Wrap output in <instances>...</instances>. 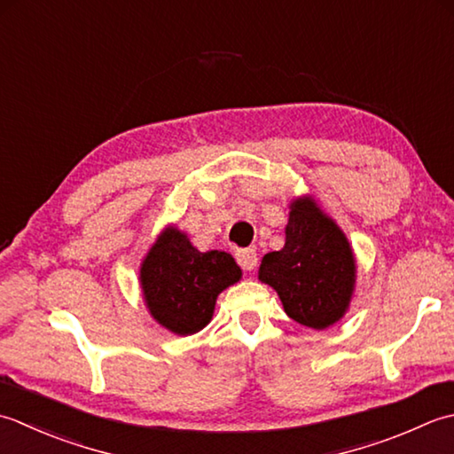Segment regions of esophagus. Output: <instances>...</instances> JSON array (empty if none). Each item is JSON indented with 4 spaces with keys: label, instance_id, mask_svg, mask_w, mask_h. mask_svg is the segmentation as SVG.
Here are the masks:
<instances>
[{
    "label": "esophagus",
    "instance_id": "1",
    "mask_svg": "<svg viewBox=\"0 0 454 454\" xmlns=\"http://www.w3.org/2000/svg\"><path fill=\"white\" fill-rule=\"evenodd\" d=\"M237 262L239 266L243 268V270H254L256 264H258V256L254 248H243V251L237 253Z\"/></svg>",
    "mask_w": 454,
    "mask_h": 454
}]
</instances>
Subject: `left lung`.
<instances>
[{"mask_svg": "<svg viewBox=\"0 0 454 454\" xmlns=\"http://www.w3.org/2000/svg\"><path fill=\"white\" fill-rule=\"evenodd\" d=\"M258 280L272 286L284 311L311 329H327L348 309L356 282L343 231L308 196L290 203L282 251L264 254Z\"/></svg>", "mask_w": 454, "mask_h": 454, "instance_id": "1", "label": "left lung"}]
</instances>
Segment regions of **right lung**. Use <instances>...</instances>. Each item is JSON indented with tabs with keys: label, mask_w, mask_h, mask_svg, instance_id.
Listing matches in <instances>:
<instances>
[{
	"label": "right lung",
	"mask_w": 454,
	"mask_h": 454,
	"mask_svg": "<svg viewBox=\"0 0 454 454\" xmlns=\"http://www.w3.org/2000/svg\"><path fill=\"white\" fill-rule=\"evenodd\" d=\"M235 258L200 253L186 233L166 227L141 264V288L151 316L174 335H193L214 317L217 295L240 280Z\"/></svg>",
	"instance_id": "1"
}]
</instances>
